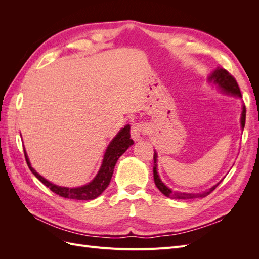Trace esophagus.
I'll return each mask as SVG.
<instances>
[{
  "label": "esophagus",
  "mask_w": 259,
  "mask_h": 259,
  "mask_svg": "<svg viewBox=\"0 0 259 259\" xmlns=\"http://www.w3.org/2000/svg\"><path fill=\"white\" fill-rule=\"evenodd\" d=\"M143 135V126L140 123H134L131 126V136L134 140H139Z\"/></svg>",
  "instance_id": "esophagus-1"
}]
</instances>
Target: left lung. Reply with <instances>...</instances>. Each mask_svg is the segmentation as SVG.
<instances>
[{
	"label": "left lung",
	"instance_id": "left-lung-1",
	"mask_svg": "<svg viewBox=\"0 0 259 259\" xmlns=\"http://www.w3.org/2000/svg\"><path fill=\"white\" fill-rule=\"evenodd\" d=\"M209 81H213L215 84H217L219 88L223 89L225 92L230 93L232 95H237L239 97H241V92H240V88L237 83V80L227 71L225 69H216L215 71L211 73V75L209 76ZM245 116H246V108L245 106H243V111H242V116H241V125L242 128H244L245 126ZM156 152L154 151L153 154V178H154V184L155 186L158 187V189L164 194L166 195L168 198L171 199H183V200H187V199H198V198H204L206 195H208L210 192H213L216 187L221 184L219 182L217 185H215L214 187H211L209 190L205 191V192H201V193H187V192H177V191H173L171 189H169L168 187H166L165 185L163 184L162 180L160 179V176L158 174V170H156Z\"/></svg>",
	"mask_w": 259,
	"mask_h": 259
}]
</instances>
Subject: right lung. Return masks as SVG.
I'll list each match as a JSON object with an SVG mask.
<instances>
[{
    "label": "right lung",
    "mask_w": 259,
    "mask_h": 259,
    "mask_svg": "<svg viewBox=\"0 0 259 259\" xmlns=\"http://www.w3.org/2000/svg\"><path fill=\"white\" fill-rule=\"evenodd\" d=\"M130 130H131L130 125H126V126L122 128L119 134L112 139V142L107 148L103 164H101V167L96 177L94 178L93 182L90 183L89 185H85L79 188H66V187L56 186L50 183L49 180H46L41 175H38L32 168V166H31L25 149H23V152H25V158L30 170L32 171L34 176L40 180L43 185L50 188L51 191H53L54 193H56L57 195L62 198H68L72 200H94L97 197H99V195L105 191L108 185L110 184V180H111L113 169L117 159H119L120 156L127 150V148L130 146L134 144L133 139H131Z\"/></svg>",
    "instance_id": "obj_1"
}]
</instances>
